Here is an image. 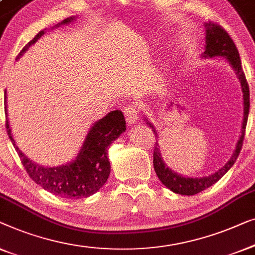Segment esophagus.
I'll list each match as a JSON object with an SVG mask.
<instances>
[{
  "mask_svg": "<svg viewBox=\"0 0 255 255\" xmlns=\"http://www.w3.org/2000/svg\"><path fill=\"white\" fill-rule=\"evenodd\" d=\"M124 112H125V117H126V121L129 125H135L137 123L139 110L136 104H130V105L125 107Z\"/></svg>",
  "mask_w": 255,
  "mask_h": 255,
  "instance_id": "1",
  "label": "esophagus"
}]
</instances>
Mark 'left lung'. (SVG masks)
Listing matches in <instances>:
<instances>
[{
  "label": "left lung",
  "instance_id": "left-lung-1",
  "mask_svg": "<svg viewBox=\"0 0 255 255\" xmlns=\"http://www.w3.org/2000/svg\"><path fill=\"white\" fill-rule=\"evenodd\" d=\"M206 49H204L202 56L206 57H224L225 60L230 63L232 69L240 81V87H242L243 92V104H244V117H243V125H242V134L237 142L236 149L230 159L228 160L227 164L215 173L207 175V177H200V178H189L184 177L175 173L172 171L166 164L164 163V159L162 157V152H160V146L158 143L156 142V146L153 149V168H155L157 177L159 180L163 182L164 186H166L168 189L172 192L177 193V194L181 195H194L198 193L204 191L210 186L220 180L223 175L232 167V165L236 163L237 158H238L240 150L243 146L244 136H245V129L247 125V119H249V112H250V88L247 84L245 74L243 71L242 67V60H240L239 52L237 49L234 40H232L228 32L224 30L223 27L217 24L213 23H206ZM144 121L150 128H152L153 132H155L157 137V130L153 125L148 121L146 118H144Z\"/></svg>",
  "mask_w": 255,
  "mask_h": 255
}]
</instances>
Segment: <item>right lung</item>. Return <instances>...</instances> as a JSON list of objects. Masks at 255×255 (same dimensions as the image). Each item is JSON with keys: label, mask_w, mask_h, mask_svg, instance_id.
Returning a JSON list of instances; mask_svg holds the SVG:
<instances>
[{"label": "right lung", "mask_w": 255, "mask_h": 255, "mask_svg": "<svg viewBox=\"0 0 255 255\" xmlns=\"http://www.w3.org/2000/svg\"><path fill=\"white\" fill-rule=\"evenodd\" d=\"M75 19H76L75 17H69L56 24L54 27L69 24ZM45 30L39 32L28 44H26L17 59H19L30 48V46L35 44V41L42 34H45ZM4 106L6 116L5 127L9 138L15 146L25 170L35 184L40 185L42 188L52 194L66 199L89 198L103 187L109 179L111 172L110 160L107 157L109 146L126 130V121L121 111H112L103 119L93 124L84 139L80 152L74 160H71L70 163L59 165V166L49 167L32 162L17 146L16 141L12 137L11 128L9 126L6 92Z\"/></svg>", "instance_id": "right-lung-1"}]
</instances>
